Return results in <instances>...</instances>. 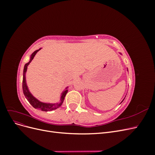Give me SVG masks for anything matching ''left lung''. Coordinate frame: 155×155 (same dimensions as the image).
Segmentation results:
<instances>
[{"mask_svg":"<svg viewBox=\"0 0 155 155\" xmlns=\"http://www.w3.org/2000/svg\"><path fill=\"white\" fill-rule=\"evenodd\" d=\"M123 101H124V100H123Z\"/></svg>","mask_w":155,"mask_h":155,"instance_id":"obj_1","label":"left lung"}]
</instances>
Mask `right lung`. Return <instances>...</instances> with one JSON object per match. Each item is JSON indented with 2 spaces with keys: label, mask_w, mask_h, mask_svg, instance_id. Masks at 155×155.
Masks as SVG:
<instances>
[{
  "label": "right lung",
  "mask_w": 155,
  "mask_h": 155,
  "mask_svg": "<svg viewBox=\"0 0 155 155\" xmlns=\"http://www.w3.org/2000/svg\"><path fill=\"white\" fill-rule=\"evenodd\" d=\"M40 49L35 50L34 53H33L31 55L30 58V61L25 64V68H24V70H23V79H22V91H23V93H24V95L25 96V97L27 99V100L29 101L30 104L34 107L35 109H38L40 110H43V111H51L55 110L56 109H58V107H59L61 105H62L63 102L64 101V97L66 96L67 93L68 92V90H65L64 91H63V92L62 93L61 96V102L59 103V104H45V103H42L41 101H39V100H37L36 98H35L34 96H33L31 93L29 92L28 88V87L26 85V77H25V73L26 72L27 70V67L28 66V64H30V63L31 61V60L34 59V56L35 55V54H37V51H38Z\"/></svg>",
  "instance_id": "right-lung-1"
}]
</instances>
